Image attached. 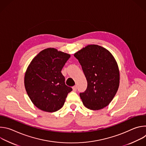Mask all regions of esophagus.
<instances>
[{"label":"esophagus","mask_w":146,"mask_h":146,"mask_svg":"<svg viewBox=\"0 0 146 146\" xmlns=\"http://www.w3.org/2000/svg\"><path fill=\"white\" fill-rule=\"evenodd\" d=\"M72 88H73V90L74 91H77V86H73V87H72Z\"/></svg>","instance_id":"esophagus-1"}]
</instances>
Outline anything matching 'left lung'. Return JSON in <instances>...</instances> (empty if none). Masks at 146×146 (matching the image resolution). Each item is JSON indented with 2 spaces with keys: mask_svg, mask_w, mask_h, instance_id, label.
<instances>
[{
  "mask_svg": "<svg viewBox=\"0 0 146 146\" xmlns=\"http://www.w3.org/2000/svg\"><path fill=\"white\" fill-rule=\"evenodd\" d=\"M87 81V88L80 96L88 109L98 110L106 107L119 87V72L117 62L106 49L88 45L74 54Z\"/></svg>",
  "mask_w": 146,
  "mask_h": 146,
  "instance_id": "left-lung-1",
  "label": "left lung"
}]
</instances>
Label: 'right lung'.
Segmentation results:
<instances>
[{"instance_id": "1", "label": "right lung", "mask_w": 146, "mask_h": 146, "mask_svg": "<svg viewBox=\"0 0 146 146\" xmlns=\"http://www.w3.org/2000/svg\"><path fill=\"white\" fill-rule=\"evenodd\" d=\"M70 55L53 48L40 52L32 60L25 75L27 92L39 109L55 112L64 106L72 88L65 84L61 73Z\"/></svg>"}]
</instances>
